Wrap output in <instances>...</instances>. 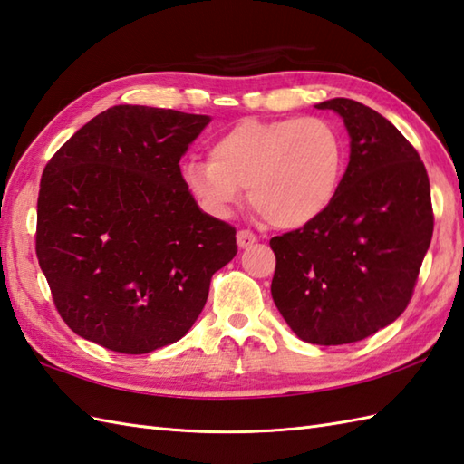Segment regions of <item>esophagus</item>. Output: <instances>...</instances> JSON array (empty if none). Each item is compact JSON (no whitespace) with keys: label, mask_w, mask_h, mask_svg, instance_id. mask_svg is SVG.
I'll use <instances>...</instances> for the list:
<instances>
[{"label":"esophagus","mask_w":464,"mask_h":464,"mask_svg":"<svg viewBox=\"0 0 464 464\" xmlns=\"http://www.w3.org/2000/svg\"><path fill=\"white\" fill-rule=\"evenodd\" d=\"M236 240H238L240 248H250V246L258 238H256V234L250 232V230H240L238 236H236Z\"/></svg>","instance_id":"1"}]
</instances>
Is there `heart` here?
<instances>
[{"instance_id":"obj_1","label":"heart","mask_w":464,"mask_h":464,"mask_svg":"<svg viewBox=\"0 0 464 464\" xmlns=\"http://www.w3.org/2000/svg\"><path fill=\"white\" fill-rule=\"evenodd\" d=\"M345 142L325 119H242L210 145V160L184 164L194 198L228 216L248 188L250 204L276 228L317 220L343 179Z\"/></svg>"}]
</instances>
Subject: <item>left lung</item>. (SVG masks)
<instances>
[{
    "instance_id": "obj_1",
    "label": "left lung",
    "mask_w": 464,
    "mask_h": 464,
    "mask_svg": "<svg viewBox=\"0 0 464 464\" xmlns=\"http://www.w3.org/2000/svg\"><path fill=\"white\" fill-rule=\"evenodd\" d=\"M342 115L352 154L329 208L274 236V304L307 343L362 342L405 312L433 238V204L415 147L352 99L315 105Z\"/></svg>"
}]
</instances>
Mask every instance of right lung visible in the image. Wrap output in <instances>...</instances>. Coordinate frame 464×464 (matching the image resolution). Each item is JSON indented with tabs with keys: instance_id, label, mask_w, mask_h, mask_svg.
Instances as JSON below:
<instances>
[{
	"instance_id": "1",
	"label": "right lung",
	"mask_w": 464,
	"mask_h": 464,
	"mask_svg": "<svg viewBox=\"0 0 464 464\" xmlns=\"http://www.w3.org/2000/svg\"><path fill=\"white\" fill-rule=\"evenodd\" d=\"M210 117L117 105L91 119L44 170L35 252L53 304L81 337L140 355L197 322L212 276L238 246L204 214L180 159Z\"/></svg>"
}]
</instances>
